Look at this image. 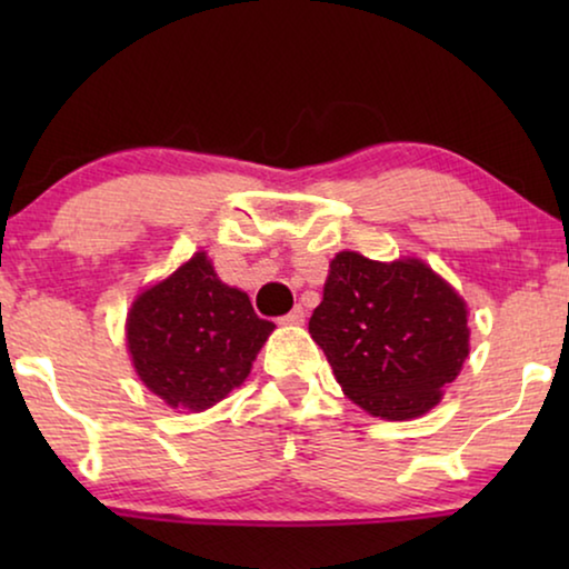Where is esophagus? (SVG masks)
<instances>
[{
    "label": "esophagus",
    "instance_id": "esophagus-1",
    "mask_svg": "<svg viewBox=\"0 0 569 569\" xmlns=\"http://www.w3.org/2000/svg\"><path fill=\"white\" fill-rule=\"evenodd\" d=\"M302 321H306V310H302V306H295L290 313L282 318V323H290V326H300Z\"/></svg>",
    "mask_w": 569,
    "mask_h": 569
}]
</instances>
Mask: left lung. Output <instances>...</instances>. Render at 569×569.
<instances>
[{"instance_id":"obj_1","label":"left lung","mask_w":569,"mask_h":569,"mask_svg":"<svg viewBox=\"0 0 569 569\" xmlns=\"http://www.w3.org/2000/svg\"><path fill=\"white\" fill-rule=\"evenodd\" d=\"M308 331L349 399L383 419L430 411L469 357L466 302L417 259L337 253Z\"/></svg>"}]
</instances>
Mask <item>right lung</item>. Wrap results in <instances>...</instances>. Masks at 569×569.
<instances>
[{
	"instance_id": "right-lung-1",
	"label": "right lung",
	"mask_w": 569,
	"mask_h": 569,
	"mask_svg": "<svg viewBox=\"0 0 569 569\" xmlns=\"http://www.w3.org/2000/svg\"><path fill=\"white\" fill-rule=\"evenodd\" d=\"M274 323L251 300L217 279L204 253L139 295L127 341L139 378L168 407L204 411L251 372Z\"/></svg>"
}]
</instances>
